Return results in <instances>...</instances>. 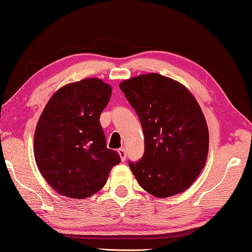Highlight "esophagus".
I'll return each instance as SVG.
<instances>
[{
  "label": "esophagus",
  "instance_id": "obj_1",
  "mask_svg": "<svg viewBox=\"0 0 252 252\" xmlns=\"http://www.w3.org/2000/svg\"><path fill=\"white\" fill-rule=\"evenodd\" d=\"M118 154L120 156V158H121V160L125 161L126 158V151L125 148H120V149H118Z\"/></svg>",
  "mask_w": 252,
  "mask_h": 252
}]
</instances>
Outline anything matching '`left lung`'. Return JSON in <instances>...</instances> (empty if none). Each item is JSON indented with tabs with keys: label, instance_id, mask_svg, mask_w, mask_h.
<instances>
[{
	"label": "left lung",
	"instance_id": "8db88e82",
	"mask_svg": "<svg viewBox=\"0 0 252 252\" xmlns=\"http://www.w3.org/2000/svg\"><path fill=\"white\" fill-rule=\"evenodd\" d=\"M140 120L145 154L129 162L143 189L156 197L183 193L204 168L209 129L193 94L174 79L149 73L120 83Z\"/></svg>",
	"mask_w": 252,
	"mask_h": 252
}]
</instances>
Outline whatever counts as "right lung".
<instances>
[{
	"label": "right lung",
	"mask_w": 252,
	"mask_h": 252,
	"mask_svg": "<svg viewBox=\"0 0 252 252\" xmlns=\"http://www.w3.org/2000/svg\"><path fill=\"white\" fill-rule=\"evenodd\" d=\"M112 89L98 78L63 86L50 97L34 131V158L47 183L63 196L86 198L105 185L121 161L106 147L99 115Z\"/></svg>",
	"instance_id": "1"
}]
</instances>
